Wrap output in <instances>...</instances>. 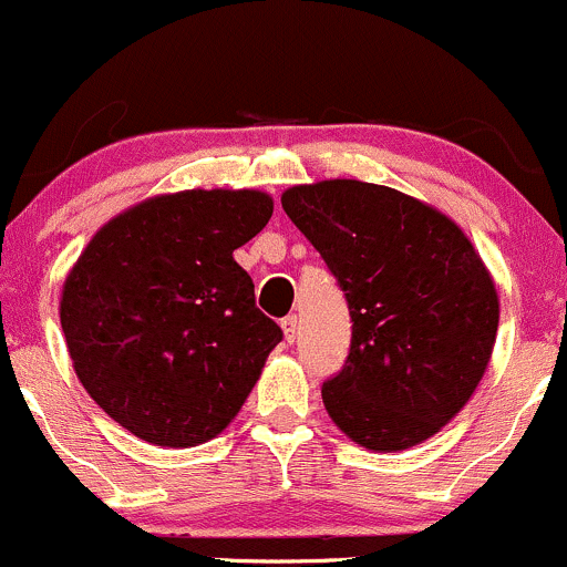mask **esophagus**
Masks as SVG:
<instances>
[{
    "mask_svg": "<svg viewBox=\"0 0 567 567\" xmlns=\"http://www.w3.org/2000/svg\"><path fill=\"white\" fill-rule=\"evenodd\" d=\"M281 330H284L286 343H295V340H297V330H300V327H297V316H295V313L284 316V319H281Z\"/></svg>",
    "mask_w": 567,
    "mask_h": 567,
    "instance_id": "obj_1",
    "label": "esophagus"
}]
</instances>
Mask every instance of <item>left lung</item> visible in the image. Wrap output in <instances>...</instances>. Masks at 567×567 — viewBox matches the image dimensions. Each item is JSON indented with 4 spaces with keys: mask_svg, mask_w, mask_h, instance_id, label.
I'll list each match as a JSON object with an SVG mask.
<instances>
[{
    "mask_svg": "<svg viewBox=\"0 0 567 567\" xmlns=\"http://www.w3.org/2000/svg\"><path fill=\"white\" fill-rule=\"evenodd\" d=\"M281 205L346 291L351 349L321 386L327 413L370 452L435 435L476 392L501 302L467 235L427 203L362 181L286 188Z\"/></svg>",
    "mask_w": 567,
    "mask_h": 567,
    "instance_id": "obj_1",
    "label": "left lung"
}]
</instances>
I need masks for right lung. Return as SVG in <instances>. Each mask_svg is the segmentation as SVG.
<instances>
[{
    "instance_id": "add662e5",
    "label": "right lung",
    "mask_w": 567,
    "mask_h": 567,
    "mask_svg": "<svg viewBox=\"0 0 567 567\" xmlns=\"http://www.w3.org/2000/svg\"><path fill=\"white\" fill-rule=\"evenodd\" d=\"M257 188H192L100 229L62 289L72 368L94 403L154 446L210 441L237 416L281 327L233 251L265 229Z\"/></svg>"
}]
</instances>
